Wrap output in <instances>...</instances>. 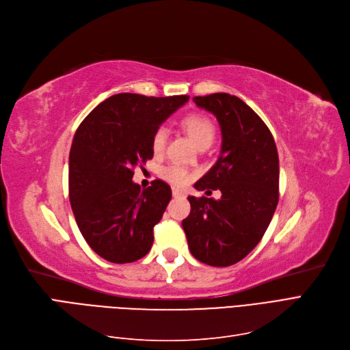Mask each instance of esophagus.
<instances>
[{
  "mask_svg": "<svg viewBox=\"0 0 350 350\" xmlns=\"http://www.w3.org/2000/svg\"><path fill=\"white\" fill-rule=\"evenodd\" d=\"M185 195L178 189H173V198H183Z\"/></svg>",
  "mask_w": 350,
  "mask_h": 350,
  "instance_id": "obj_1",
  "label": "esophagus"
}]
</instances>
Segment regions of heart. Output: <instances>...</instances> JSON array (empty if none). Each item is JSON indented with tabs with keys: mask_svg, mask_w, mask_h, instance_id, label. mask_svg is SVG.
Returning a JSON list of instances; mask_svg holds the SVG:
<instances>
[{
	"mask_svg": "<svg viewBox=\"0 0 350 350\" xmlns=\"http://www.w3.org/2000/svg\"><path fill=\"white\" fill-rule=\"evenodd\" d=\"M183 126L198 147L211 146V142L215 138V125L206 115L193 113L186 116L183 120ZM167 135H168L167 128L163 125L154 131L151 137V150L155 155H160L164 151ZM160 176L165 180V182H168L173 186H185L191 178V174L189 170H186L185 167H180L176 164L163 167Z\"/></svg>",
	"mask_w": 350,
	"mask_h": 350,
	"instance_id": "obj_1",
	"label": "heart"
}]
</instances>
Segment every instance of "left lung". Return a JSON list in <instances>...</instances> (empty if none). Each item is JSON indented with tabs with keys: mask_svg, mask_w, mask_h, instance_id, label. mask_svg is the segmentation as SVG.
<instances>
[{
	"mask_svg": "<svg viewBox=\"0 0 350 350\" xmlns=\"http://www.w3.org/2000/svg\"><path fill=\"white\" fill-rule=\"evenodd\" d=\"M221 125V155L195 187L221 190V199L189 196L183 229L191 255L212 267L243 260L264 237L278 204L280 163L265 122L242 99L229 94L195 96Z\"/></svg>",
	"mask_w": 350,
	"mask_h": 350,
	"instance_id": "1",
	"label": "left lung"
}]
</instances>
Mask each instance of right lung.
<instances>
[{
  "label": "right lung",
  "mask_w": 350,
  "mask_h": 350,
  "mask_svg": "<svg viewBox=\"0 0 350 350\" xmlns=\"http://www.w3.org/2000/svg\"><path fill=\"white\" fill-rule=\"evenodd\" d=\"M189 96L118 94L90 112L76 129L69 154V199L88 245L113 264L138 261L151 250L152 229L172 199L154 180L141 190L134 167L152 159L151 137Z\"/></svg>",
  "instance_id": "right-lung-1"
}]
</instances>
